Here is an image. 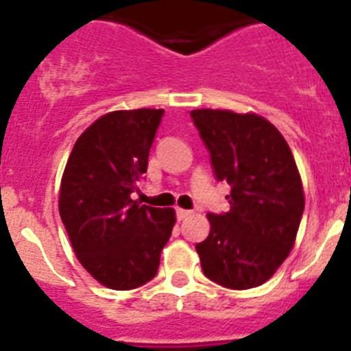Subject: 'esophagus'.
Listing matches in <instances>:
<instances>
[{
  "label": "esophagus",
  "mask_w": 351,
  "mask_h": 351,
  "mask_svg": "<svg viewBox=\"0 0 351 351\" xmlns=\"http://www.w3.org/2000/svg\"><path fill=\"white\" fill-rule=\"evenodd\" d=\"M190 214H191V210H188V209H176V216H178L179 221H181V219H184V218H188Z\"/></svg>",
  "instance_id": "1"
}]
</instances>
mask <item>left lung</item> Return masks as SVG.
Returning <instances> with one entry per match:
<instances>
[{
  "instance_id": "obj_1",
  "label": "left lung",
  "mask_w": 351,
  "mask_h": 351,
  "mask_svg": "<svg viewBox=\"0 0 351 351\" xmlns=\"http://www.w3.org/2000/svg\"><path fill=\"white\" fill-rule=\"evenodd\" d=\"M191 119L209 149L218 181L230 184V210L207 214L197 244L204 274L234 290L263 285L295 243L304 191L295 160L278 128L256 114L198 108Z\"/></svg>"
}]
</instances>
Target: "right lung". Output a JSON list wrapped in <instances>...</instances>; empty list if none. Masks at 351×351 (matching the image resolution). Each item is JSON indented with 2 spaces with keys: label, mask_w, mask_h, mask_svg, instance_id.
Returning a JSON list of instances; mask_svg holds the SVG:
<instances>
[{
  "label": "right lung",
  "mask_w": 351,
  "mask_h": 351,
  "mask_svg": "<svg viewBox=\"0 0 351 351\" xmlns=\"http://www.w3.org/2000/svg\"><path fill=\"white\" fill-rule=\"evenodd\" d=\"M163 108L116 110L77 138L64 167L60 214L82 267L104 287L132 290L156 276L173 209L132 200L147 172Z\"/></svg>",
  "instance_id": "add662e5"
}]
</instances>
